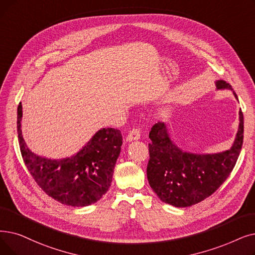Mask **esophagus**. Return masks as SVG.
Returning <instances> with one entry per match:
<instances>
[{
	"mask_svg": "<svg viewBox=\"0 0 255 255\" xmlns=\"http://www.w3.org/2000/svg\"><path fill=\"white\" fill-rule=\"evenodd\" d=\"M140 137V131L138 128H132L127 135V141H132L135 139H139Z\"/></svg>",
	"mask_w": 255,
	"mask_h": 255,
	"instance_id": "1",
	"label": "esophagus"
}]
</instances>
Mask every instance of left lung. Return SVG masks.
I'll use <instances>...</instances> for the list:
<instances>
[{"label": "left lung", "instance_id": "obj_1", "mask_svg": "<svg viewBox=\"0 0 255 255\" xmlns=\"http://www.w3.org/2000/svg\"><path fill=\"white\" fill-rule=\"evenodd\" d=\"M217 90L232 87L224 80L216 81ZM235 97L238 96L234 92ZM240 124L229 150L214 154L184 152L171 139L167 125L155 124L149 133L150 159L147 177L153 192L164 203L187 207L213 195L234 170L244 139V117L240 110Z\"/></svg>", "mask_w": 255, "mask_h": 255}]
</instances>
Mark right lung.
Here are the masks:
<instances>
[{"instance_id": "right-lung-1", "label": "right lung", "mask_w": 255, "mask_h": 255, "mask_svg": "<svg viewBox=\"0 0 255 255\" xmlns=\"http://www.w3.org/2000/svg\"><path fill=\"white\" fill-rule=\"evenodd\" d=\"M21 104L17 107V134L21 156L40 189L70 206H87L100 200L113 181L123 143L121 131L102 128L77 154L62 159L39 156L27 147L21 134Z\"/></svg>"}]
</instances>
